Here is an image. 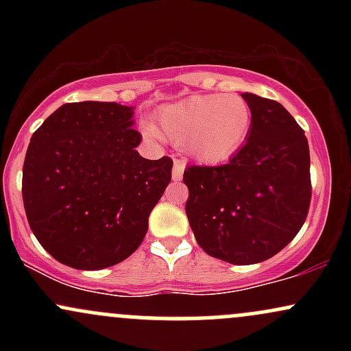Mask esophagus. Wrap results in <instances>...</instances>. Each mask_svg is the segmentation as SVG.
Here are the masks:
<instances>
[{
  "mask_svg": "<svg viewBox=\"0 0 351 351\" xmlns=\"http://www.w3.org/2000/svg\"><path fill=\"white\" fill-rule=\"evenodd\" d=\"M184 162H181V160H175V163H173V170H171V176L175 181H180L181 176H183V171H184Z\"/></svg>",
  "mask_w": 351,
  "mask_h": 351,
  "instance_id": "1",
  "label": "esophagus"
}]
</instances>
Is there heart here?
<instances>
[{
  "instance_id": "obj_1",
  "label": "heart",
  "mask_w": 351,
  "mask_h": 351,
  "mask_svg": "<svg viewBox=\"0 0 351 351\" xmlns=\"http://www.w3.org/2000/svg\"><path fill=\"white\" fill-rule=\"evenodd\" d=\"M160 130L175 145H184L201 163H221L243 147L252 125V108L241 95H193L162 108ZM148 135L158 136L153 128Z\"/></svg>"
}]
</instances>
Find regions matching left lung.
<instances>
[{"label":"left lung","instance_id":"1","mask_svg":"<svg viewBox=\"0 0 351 351\" xmlns=\"http://www.w3.org/2000/svg\"><path fill=\"white\" fill-rule=\"evenodd\" d=\"M251 132L236 155L217 167L191 165L186 216L199 247L229 264L263 263L280 252L307 219L312 181L304 130L271 99L243 94Z\"/></svg>","mask_w":351,"mask_h":351}]
</instances>
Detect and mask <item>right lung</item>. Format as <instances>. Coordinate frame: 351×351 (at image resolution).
Listing matches in <instances>:
<instances>
[{
  "instance_id": "add662e5",
  "label": "right lung",
  "mask_w": 351,
  "mask_h": 351,
  "mask_svg": "<svg viewBox=\"0 0 351 351\" xmlns=\"http://www.w3.org/2000/svg\"><path fill=\"white\" fill-rule=\"evenodd\" d=\"M132 107L64 104L31 136L23 203L36 239L59 263L99 271L132 256L171 181L173 160L135 150Z\"/></svg>"
}]
</instances>
